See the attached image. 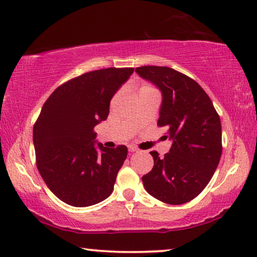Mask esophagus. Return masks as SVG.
Returning <instances> with one entry per match:
<instances>
[{
	"instance_id": "esophagus-1",
	"label": "esophagus",
	"mask_w": 257,
	"mask_h": 257,
	"mask_svg": "<svg viewBox=\"0 0 257 257\" xmlns=\"http://www.w3.org/2000/svg\"><path fill=\"white\" fill-rule=\"evenodd\" d=\"M128 150H129L130 153H134V152H137L138 151L137 147H135V146H129Z\"/></svg>"
}]
</instances>
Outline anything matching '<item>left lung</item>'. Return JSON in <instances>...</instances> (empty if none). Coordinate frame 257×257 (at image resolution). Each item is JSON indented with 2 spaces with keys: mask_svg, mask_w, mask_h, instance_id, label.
Listing matches in <instances>:
<instances>
[{
  "mask_svg": "<svg viewBox=\"0 0 257 257\" xmlns=\"http://www.w3.org/2000/svg\"><path fill=\"white\" fill-rule=\"evenodd\" d=\"M162 94L158 124L172 142L163 159L151 152L154 167L142 180L147 193L171 205L194 199L212 179L222 153L221 121L196 81L168 67L136 68Z\"/></svg>",
  "mask_w": 257,
  "mask_h": 257,
  "instance_id": "left-lung-1",
  "label": "left lung"
}]
</instances>
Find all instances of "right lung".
<instances>
[{
	"label": "right lung",
	"instance_id": "add662e5",
	"mask_svg": "<svg viewBox=\"0 0 257 257\" xmlns=\"http://www.w3.org/2000/svg\"><path fill=\"white\" fill-rule=\"evenodd\" d=\"M133 72L107 68L84 73L58 87L42 107L33 130L37 169L69 205H94L113 191L128 150L104 147L94 127L106 120L112 97Z\"/></svg>",
	"mask_w": 257,
	"mask_h": 257
}]
</instances>
